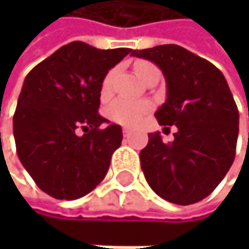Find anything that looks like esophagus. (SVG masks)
Returning a JSON list of instances; mask_svg holds the SVG:
<instances>
[{
  "instance_id": "esophagus-1",
  "label": "esophagus",
  "mask_w": 249,
  "mask_h": 249,
  "mask_svg": "<svg viewBox=\"0 0 249 249\" xmlns=\"http://www.w3.org/2000/svg\"><path fill=\"white\" fill-rule=\"evenodd\" d=\"M131 133H133V130H131V128H128V127H124V128H122V134L125 136V137H128Z\"/></svg>"
}]
</instances>
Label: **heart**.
I'll return each instance as SVG.
<instances>
[{"label":"heart","mask_w":249,"mask_h":249,"mask_svg":"<svg viewBox=\"0 0 249 249\" xmlns=\"http://www.w3.org/2000/svg\"><path fill=\"white\" fill-rule=\"evenodd\" d=\"M152 64L149 62H143L139 61L134 65V71L139 77L143 76V73L148 71L149 69H152ZM112 77L113 73L110 71L103 80V92H107L110 89V83H112ZM151 103L149 101H136V100H130V98H118L115 100L109 109H107V115L112 121L118 122V124H124V125H136V124L140 122L142 116L148 113L151 110Z\"/></svg>","instance_id":"heart-1"}]
</instances>
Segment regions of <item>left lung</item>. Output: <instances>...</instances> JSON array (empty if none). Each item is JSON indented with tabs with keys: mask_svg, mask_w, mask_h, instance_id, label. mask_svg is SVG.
<instances>
[{
	"mask_svg": "<svg viewBox=\"0 0 249 249\" xmlns=\"http://www.w3.org/2000/svg\"><path fill=\"white\" fill-rule=\"evenodd\" d=\"M157 64L167 83V100L155 112L160 125H176L175 140L148 134L140 166L149 187L176 205L208 197L233 164L239 112L224 74L209 61L178 44L133 51Z\"/></svg>",
	"mask_w": 249,
	"mask_h": 249,
	"instance_id": "1",
	"label": "left lung"
}]
</instances>
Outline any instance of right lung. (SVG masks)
<instances>
[{"mask_svg":"<svg viewBox=\"0 0 249 249\" xmlns=\"http://www.w3.org/2000/svg\"><path fill=\"white\" fill-rule=\"evenodd\" d=\"M131 49L69 43L28 73L13 116L18 157L34 182L59 200L91 193L106 176L122 130L98 113L107 71ZM82 130V134L78 131Z\"/></svg>","mask_w":249,"mask_h":249,"instance_id":"add662e5","label":"right lung"}]
</instances>
